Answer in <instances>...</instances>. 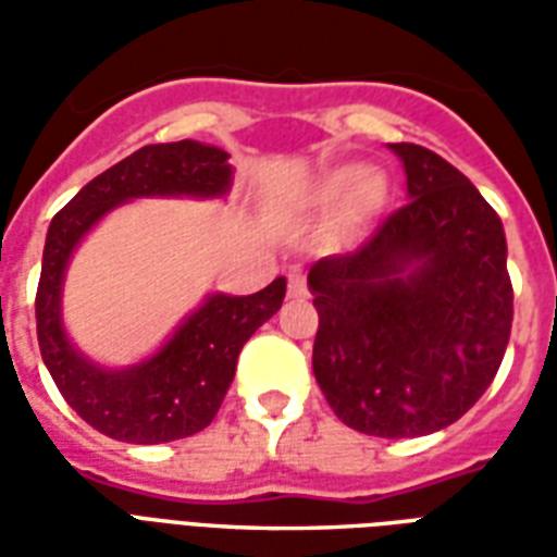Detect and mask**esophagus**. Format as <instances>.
Segmentation results:
<instances>
[{
  "label": "esophagus",
  "instance_id": "34e87169",
  "mask_svg": "<svg viewBox=\"0 0 557 557\" xmlns=\"http://www.w3.org/2000/svg\"><path fill=\"white\" fill-rule=\"evenodd\" d=\"M289 295H307V283L301 274H289Z\"/></svg>",
  "mask_w": 557,
  "mask_h": 557
}]
</instances>
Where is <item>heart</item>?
<instances>
[{"mask_svg": "<svg viewBox=\"0 0 557 557\" xmlns=\"http://www.w3.org/2000/svg\"><path fill=\"white\" fill-rule=\"evenodd\" d=\"M346 197L343 208H339L337 232H351L361 220L373 214L375 208L382 206L385 199V182L375 172H358L351 166H339V170L325 172L310 190V206L313 208H331L337 206L339 199Z\"/></svg>", "mask_w": 557, "mask_h": 557, "instance_id": "heart-1", "label": "heart"}]
</instances>
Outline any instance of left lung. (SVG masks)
<instances>
[{
	"label": "left lung",
	"instance_id": "1",
	"mask_svg": "<svg viewBox=\"0 0 557 557\" xmlns=\"http://www.w3.org/2000/svg\"><path fill=\"white\" fill-rule=\"evenodd\" d=\"M409 202L355 253L319 259L307 286L313 373L346 426L414 438L466 414L502 367L513 325L502 218L462 172L391 143Z\"/></svg>",
	"mask_w": 557,
	"mask_h": 557
}]
</instances>
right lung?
<instances>
[{"mask_svg": "<svg viewBox=\"0 0 557 557\" xmlns=\"http://www.w3.org/2000/svg\"><path fill=\"white\" fill-rule=\"evenodd\" d=\"M223 148L194 139L143 146L91 178L47 230L35 295L41 358L67 406L110 438L160 444L206 430L235 379L244 343L286 298L283 277L256 295H211L154 358L122 373L95 367L67 343L59 298L79 238L110 208L137 196H223L232 184Z\"/></svg>", "mask_w": 557, "mask_h": 557, "instance_id": "right-lung-1", "label": "right lung"}]
</instances>
